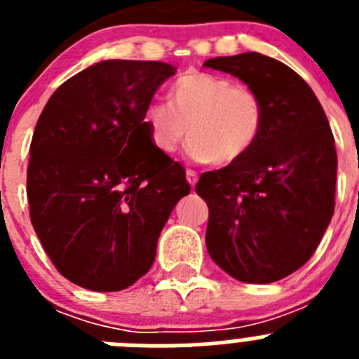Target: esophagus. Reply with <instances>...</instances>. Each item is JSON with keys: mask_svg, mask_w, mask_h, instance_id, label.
<instances>
[{"mask_svg": "<svg viewBox=\"0 0 359 359\" xmlns=\"http://www.w3.org/2000/svg\"><path fill=\"white\" fill-rule=\"evenodd\" d=\"M187 182L194 187L196 183H198V172H196V170H192V169H187Z\"/></svg>", "mask_w": 359, "mask_h": 359, "instance_id": "1", "label": "esophagus"}]
</instances>
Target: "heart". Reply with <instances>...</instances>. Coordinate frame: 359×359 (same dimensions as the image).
<instances>
[{
  "label": "heart",
  "mask_w": 359,
  "mask_h": 359,
  "mask_svg": "<svg viewBox=\"0 0 359 359\" xmlns=\"http://www.w3.org/2000/svg\"><path fill=\"white\" fill-rule=\"evenodd\" d=\"M152 145L170 154L189 135L190 154L199 161L226 167L243 160L261 138L264 104L246 86L226 77L187 72L169 86L167 104L144 109Z\"/></svg>",
  "instance_id": "1"
}]
</instances>
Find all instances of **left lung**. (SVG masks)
I'll return each mask as SVG.
<instances>
[{
  "mask_svg": "<svg viewBox=\"0 0 359 359\" xmlns=\"http://www.w3.org/2000/svg\"><path fill=\"white\" fill-rule=\"evenodd\" d=\"M264 104V126L241 161L203 172L207 250L230 277L269 284L302 268L334 214L336 149L329 120L307 82L257 52L215 57Z\"/></svg>",
  "mask_w": 359,
  "mask_h": 359,
  "instance_id": "1",
  "label": "left lung"
}]
</instances>
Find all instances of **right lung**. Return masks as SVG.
Masks as SVG:
<instances>
[{"label": "right lung", "mask_w": 359, "mask_h": 359, "mask_svg": "<svg viewBox=\"0 0 359 359\" xmlns=\"http://www.w3.org/2000/svg\"><path fill=\"white\" fill-rule=\"evenodd\" d=\"M176 68L102 61L61 84L32 136L27 196L32 226L62 277L120 291L144 277L185 169L152 145L144 109Z\"/></svg>", "instance_id": "right-lung-1"}]
</instances>
